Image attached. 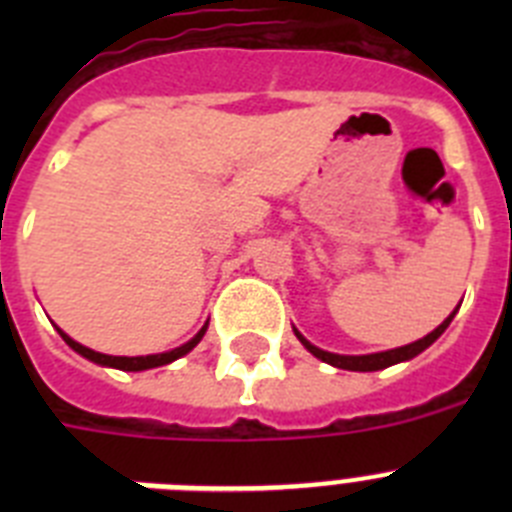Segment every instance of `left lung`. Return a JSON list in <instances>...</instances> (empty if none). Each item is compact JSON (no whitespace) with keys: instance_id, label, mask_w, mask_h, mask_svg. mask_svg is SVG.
<instances>
[{"instance_id":"1","label":"left lung","mask_w":512,"mask_h":512,"mask_svg":"<svg viewBox=\"0 0 512 512\" xmlns=\"http://www.w3.org/2000/svg\"><path fill=\"white\" fill-rule=\"evenodd\" d=\"M454 315H456V310L451 312L449 318L443 320V323L438 325V328L433 330V333H428V336L420 338V341L408 343V346L392 348V351H379V354H366V356H341V354H330V351H323V348L312 346V343L307 341V338L302 336V333H300V330H297V328H295V336L300 338L302 346H305L307 351H310V354L315 356V359L325 361V364L338 366V369H348V372H379V369H387V366L400 364V361L415 359V356H418L420 351H425V348L431 346V343L436 341L438 336H441L443 330L449 328V323H451V320H454Z\"/></svg>"}]
</instances>
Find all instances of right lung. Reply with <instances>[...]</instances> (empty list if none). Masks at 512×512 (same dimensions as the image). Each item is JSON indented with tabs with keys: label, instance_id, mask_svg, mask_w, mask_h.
Wrapping results in <instances>:
<instances>
[{
	"label": "right lung",
	"instance_id": "right-lung-1",
	"mask_svg": "<svg viewBox=\"0 0 512 512\" xmlns=\"http://www.w3.org/2000/svg\"><path fill=\"white\" fill-rule=\"evenodd\" d=\"M205 330H207V323L202 325L200 333H197L192 341L184 343V346L174 348V351H166V354H151V356H107V354H99V351H92V348H87V346H81V343H76L74 338L66 336L63 330H58V333H61L63 341L74 348L76 354H81L84 359L94 361V364L112 366V369H122V372H143V369H153V366H164V364H171V361H176V359H182L184 354H189V351H192V348L202 341Z\"/></svg>",
	"mask_w": 512,
	"mask_h": 512
}]
</instances>
